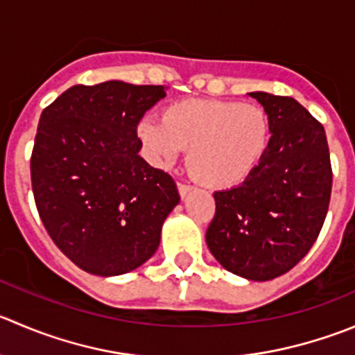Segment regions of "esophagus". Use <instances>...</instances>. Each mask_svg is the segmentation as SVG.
Masks as SVG:
<instances>
[{"mask_svg":"<svg viewBox=\"0 0 355 355\" xmlns=\"http://www.w3.org/2000/svg\"><path fill=\"white\" fill-rule=\"evenodd\" d=\"M191 192H192V187H191V185L178 184V194H180V198H182V199L187 198V196L191 194Z\"/></svg>","mask_w":355,"mask_h":355,"instance_id":"1","label":"esophagus"}]
</instances>
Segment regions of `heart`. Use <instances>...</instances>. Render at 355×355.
<instances>
[{
	"label": "heart",
	"mask_w": 355,
	"mask_h": 355,
	"mask_svg": "<svg viewBox=\"0 0 355 355\" xmlns=\"http://www.w3.org/2000/svg\"><path fill=\"white\" fill-rule=\"evenodd\" d=\"M137 137L150 163L171 164L187 149V168L202 185L232 189L254 173L270 144L267 112L236 101L184 98L137 123Z\"/></svg>",
	"instance_id": "1"
}]
</instances>
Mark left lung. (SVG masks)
Segmentation results:
<instances>
[{
    "mask_svg": "<svg viewBox=\"0 0 355 355\" xmlns=\"http://www.w3.org/2000/svg\"><path fill=\"white\" fill-rule=\"evenodd\" d=\"M270 121L260 166L241 185L213 194L206 244L223 269L250 281L291 270L318 239L331 198L324 128L291 97L251 92Z\"/></svg>",
    "mask_w": 355,
    "mask_h": 355,
    "instance_id": "obj_1",
    "label": "left lung"
}]
</instances>
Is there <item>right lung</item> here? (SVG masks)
<instances>
[{"instance_id": "add662e5", "label": "right lung", "mask_w": 355, "mask_h": 355, "mask_svg": "<svg viewBox=\"0 0 355 355\" xmlns=\"http://www.w3.org/2000/svg\"><path fill=\"white\" fill-rule=\"evenodd\" d=\"M164 86L76 85L40 118L31 182L44 229L86 272L111 277L146 263L178 205L177 185L139 156L137 123Z\"/></svg>"}]
</instances>
